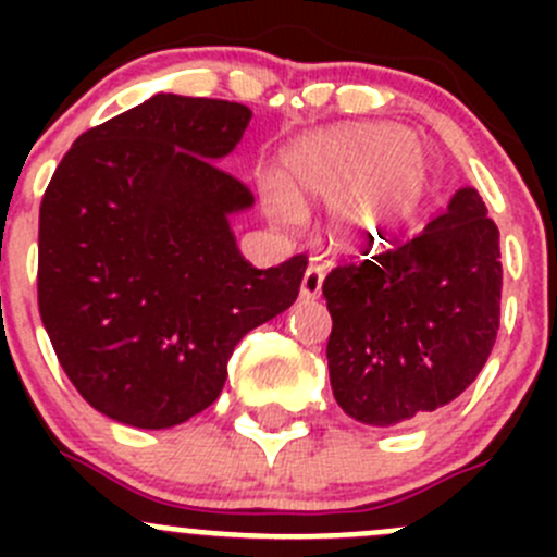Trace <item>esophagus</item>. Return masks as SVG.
<instances>
[{
	"label": "esophagus",
	"mask_w": 557,
	"mask_h": 557,
	"mask_svg": "<svg viewBox=\"0 0 557 557\" xmlns=\"http://www.w3.org/2000/svg\"><path fill=\"white\" fill-rule=\"evenodd\" d=\"M323 267H314L310 263L305 272V277H301V299H318L320 290H323Z\"/></svg>",
	"instance_id": "esophagus-1"
}]
</instances>
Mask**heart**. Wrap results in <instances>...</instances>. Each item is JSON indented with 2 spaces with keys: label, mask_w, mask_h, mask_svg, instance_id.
Segmentation results:
<instances>
[{
  "label": "heart",
  "mask_w": 557,
  "mask_h": 557,
  "mask_svg": "<svg viewBox=\"0 0 557 557\" xmlns=\"http://www.w3.org/2000/svg\"><path fill=\"white\" fill-rule=\"evenodd\" d=\"M431 161L423 143L385 123L325 128L296 139L280 159L277 183L263 188V210L296 226L307 201H334L329 232L339 247L383 245L418 212Z\"/></svg>",
  "instance_id": "obj_1"
}]
</instances>
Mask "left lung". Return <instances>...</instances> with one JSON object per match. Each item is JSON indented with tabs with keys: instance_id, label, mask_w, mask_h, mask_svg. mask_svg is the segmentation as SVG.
<instances>
[{
	"instance_id": "1",
	"label": "left lung",
	"mask_w": 557,
	"mask_h": 557,
	"mask_svg": "<svg viewBox=\"0 0 557 557\" xmlns=\"http://www.w3.org/2000/svg\"><path fill=\"white\" fill-rule=\"evenodd\" d=\"M323 296L331 391L352 420L387 429L450 404L485 367L502 314L498 228L482 196L455 190L418 237L336 267Z\"/></svg>"
}]
</instances>
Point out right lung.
Masks as SVG:
<instances>
[{"label":"right lung","mask_w":557,"mask_h":557,"mask_svg":"<svg viewBox=\"0 0 557 557\" xmlns=\"http://www.w3.org/2000/svg\"><path fill=\"white\" fill-rule=\"evenodd\" d=\"M250 107L156 94L88 128L39 205L37 299L94 409L172 429L221 396L247 331L288 310L307 258L247 263L228 218L252 194L221 170Z\"/></svg>","instance_id":"obj_1"}]
</instances>
